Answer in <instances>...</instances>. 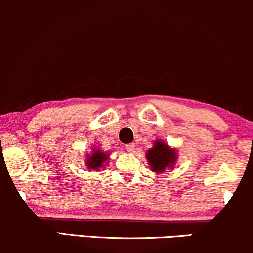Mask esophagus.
Masks as SVG:
<instances>
[{"mask_svg": "<svg viewBox=\"0 0 253 253\" xmlns=\"http://www.w3.org/2000/svg\"><path fill=\"white\" fill-rule=\"evenodd\" d=\"M126 149L129 151V153H135L136 151V144L135 143H130L126 145Z\"/></svg>", "mask_w": 253, "mask_h": 253, "instance_id": "1", "label": "esophagus"}]
</instances>
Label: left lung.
<instances>
[{
    "label": "left lung",
    "mask_w": 253,
    "mask_h": 253,
    "mask_svg": "<svg viewBox=\"0 0 253 253\" xmlns=\"http://www.w3.org/2000/svg\"><path fill=\"white\" fill-rule=\"evenodd\" d=\"M177 150L169 147L162 139H156L153 147L145 153L150 170L157 175L163 173L166 169H173L177 161Z\"/></svg>",
    "instance_id": "1"
}]
</instances>
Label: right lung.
I'll list each match as a JSON object with an SVG mask.
<instances>
[{"instance_id": "1", "label": "right lung", "mask_w": 253, "mask_h": 253, "mask_svg": "<svg viewBox=\"0 0 253 253\" xmlns=\"http://www.w3.org/2000/svg\"><path fill=\"white\" fill-rule=\"evenodd\" d=\"M109 156L110 153L108 151H103L100 150V148L96 147L92 148V153L85 156L86 167L92 169V170L100 171V169L105 168V166L109 163Z\"/></svg>"}]
</instances>
